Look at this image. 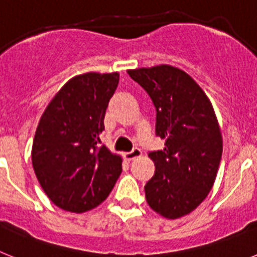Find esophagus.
<instances>
[{
	"label": "esophagus",
	"instance_id": "obj_1",
	"mask_svg": "<svg viewBox=\"0 0 257 257\" xmlns=\"http://www.w3.org/2000/svg\"><path fill=\"white\" fill-rule=\"evenodd\" d=\"M140 156H142V151H140V149H138V148L133 149V151L128 152V153L123 154L124 160L128 161V162H130V161H134L135 158H138V157H140Z\"/></svg>",
	"mask_w": 257,
	"mask_h": 257
}]
</instances>
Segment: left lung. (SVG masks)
<instances>
[{
	"label": "left lung",
	"instance_id": "1",
	"mask_svg": "<svg viewBox=\"0 0 257 257\" xmlns=\"http://www.w3.org/2000/svg\"><path fill=\"white\" fill-rule=\"evenodd\" d=\"M144 88L156 108V135L162 151L149 152L156 172L145 184L152 210L178 219L207 197L219 170L222 139L208 97L184 70L157 65L127 72Z\"/></svg>",
	"mask_w": 257,
	"mask_h": 257
}]
</instances>
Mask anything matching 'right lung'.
I'll return each instance as SVG.
<instances>
[{
  "label": "right lung",
  "mask_w": 257,
  "mask_h": 257,
  "mask_svg": "<svg viewBox=\"0 0 257 257\" xmlns=\"http://www.w3.org/2000/svg\"><path fill=\"white\" fill-rule=\"evenodd\" d=\"M118 82L117 72L73 77L41 117L32 163L44 192L61 210H92L105 201L121 175L122 158L100 142Z\"/></svg>",
  "instance_id": "obj_1"
}]
</instances>
